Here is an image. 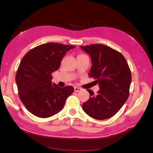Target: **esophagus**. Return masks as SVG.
<instances>
[{"label": "esophagus", "instance_id": "34e87169", "mask_svg": "<svg viewBox=\"0 0 153 153\" xmlns=\"http://www.w3.org/2000/svg\"><path fill=\"white\" fill-rule=\"evenodd\" d=\"M74 89H75V92H78V91H80L81 90H82V89L80 87H74Z\"/></svg>", "mask_w": 153, "mask_h": 153}]
</instances>
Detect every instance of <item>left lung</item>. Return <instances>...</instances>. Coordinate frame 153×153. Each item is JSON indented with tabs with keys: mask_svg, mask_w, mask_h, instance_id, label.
Here are the masks:
<instances>
[{
	"mask_svg": "<svg viewBox=\"0 0 153 153\" xmlns=\"http://www.w3.org/2000/svg\"><path fill=\"white\" fill-rule=\"evenodd\" d=\"M90 55L92 65L89 76L96 79L100 90L83 103L84 112L98 120L109 119L126 102L129 94L131 73L126 59L118 51L102 44L81 46Z\"/></svg>",
	"mask_w": 153,
	"mask_h": 153,
	"instance_id": "8db88e82",
	"label": "left lung"
}]
</instances>
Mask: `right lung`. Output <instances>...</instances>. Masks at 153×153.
Masks as SVG:
<instances>
[{
	"instance_id": "obj_1",
	"label": "right lung",
	"mask_w": 153,
	"mask_h": 153,
	"mask_svg": "<svg viewBox=\"0 0 153 153\" xmlns=\"http://www.w3.org/2000/svg\"><path fill=\"white\" fill-rule=\"evenodd\" d=\"M75 47L48 43L31 49L22 58L15 79L20 99L31 114L47 118L63 108L74 88L52 84V73L59 69L68 51Z\"/></svg>"
}]
</instances>
